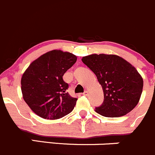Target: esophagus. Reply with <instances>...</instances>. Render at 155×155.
<instances>
[{
    "label": "esophagus",
    "instance_id": "obj_1",
    "mask_svg": "<svg viewBox=\"0 0 155 155\" xmlns=\"http://www.w3.org/2000/svg\"><path fill=\"white\" fill-rule=\"evenodd\" d=\"M87 94H88V92H87V90H85V91H84V93H83V95H84V96H87Z\"/></svg>",
    "mask_w": 155,
    "mask_h": 155
}]
</instances>
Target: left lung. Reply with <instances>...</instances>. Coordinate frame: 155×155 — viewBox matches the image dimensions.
Returning <instances> with one entry per match:
<instances>
[{"mask_svg": "<svg viewBox=\"0 0 155 155\" xmlns=\"http://www.w3.org/2000/svg\"><path fill=\"white\" fill-rule=\"evenodd\" d=\"M82 62L97 77L103 90L104 101L95 111L104 117H118L131 111L139 102L143 79L136 68L120 56L91 54Z\"/></svg>", "mask_w": 155, "mask_h": 155, "instance_id": "1", "label": "left lung"}]
</instances>
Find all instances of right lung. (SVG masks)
Segmentation results:
<instances>
[{
	"label": "right lung",
	"instance_id": "1",
	"mask_svg": "<svg viewBox=\"0 0 155 155\" xmlns=\"http://www.w3.org/2000/svg\"><path fill=\"white\" fill-rule=\"evenodd\" d=\"M77 61L68 52L53 50L41 55L29 65L21 79L22 97L37 115L56 120L72 111L77 102L67 93L64 74Z\"/></svg>",
	"mask_w": 155,
	"mask_h": 155
}]
</instances>
